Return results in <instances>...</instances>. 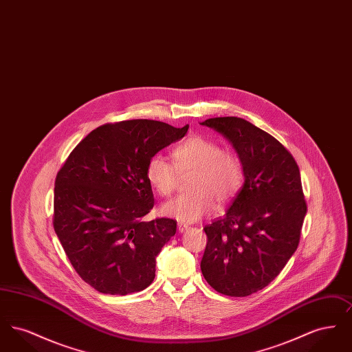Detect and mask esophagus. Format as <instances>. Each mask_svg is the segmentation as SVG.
<instances>
[{"instance_id": "obj_1", "label": "esophagus", "mask_w": 352, "mask_h": 352, "mask_svg": "<svg viewBox=\"0 0 352 352\" xmlns=\"http://www.w3.org/2000/svg\"><path fill=\"white\" fill-rule=\"evenodd\" d=\"M190 228V226H187V224H184V223H182V221H179L178 223V231L182 234V232H184L186 230H188Z\"/></svg>"}]
</instances>
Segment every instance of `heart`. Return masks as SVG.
<instances>
[{"label": "heart", "mask_w": 352, "mask_h": 352, "mask_svg": "<svg viewBox=\"0 0 352 352\" xmlns=\"http://www.w3.org/2000/svg\"><path fill=\"white\" fill-rule=\"evenodd\" d=\"M174 165L160 154L153 155L146 165V179L162 197H168L177 182V171H192L188 190L184 195L166 201L162 214L182 223H194L207 217L218 204L230 201L239 190L243 177L240 158L226 151L218 141L192 135L177 145L173 151Z\"/></svg>", "instance_id": "heart-1"}]
</instances>
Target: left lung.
<instances>
[{"label":"left lung","mask_w":352,"mask_h":352,"mask_svg":"<svg viewBox=\"0 0 352 352\" xmlns=\"http://www.w3.org/2000/svg\"><path fill=\"white\" fill-rule=\"evenodd\" d=\"M201 124L232 144L244 173L226 215L204 227L201 273L219 293L247 297L268 286L298 247L307 211L300 168L280 141L244 118Z\"/></svg>","instance_id":"8db88e82"}]
</instances>
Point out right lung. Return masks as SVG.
<instances>
[{
  "mask_svg": "<svg viewBox=\"0 0 352 352\" xmlns=\"http://www.w3.org/2000/svg\"><path fill=\"white\" fill-rule=\"evenodd\" d=\"M187 129L154 120L105 124L58 171L54 230L76 273L98 292L126 296L153 283L155 257L175 234L177 221L142 220L154 206L145 170Z\"/></svg>",
  "mask_w": 352,
  "mask_h": 352,
  "instance_id": "add662e5",
  "label": "right lung"
}]
</instances>
